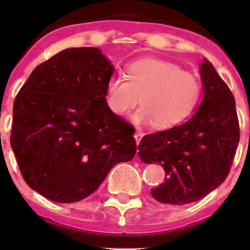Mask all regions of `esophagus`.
Returning <instances> with one entry per match:
<instances>
[{"label": "esophagus", "mask_w": 250, "mask_h": 250, "mask_svg": "<svg viewBox=\"0 0 250 250\" xmlns=\"http://www.w3.org/2000/svg\"><path fill=\"white\" fill-rule=\"evenodd\" d=\"M143 136H144V134H143V131L141 130H138V131L135 132V135H134V138H135L136 140V144H140V140L143 139Z\"/></svg>", "instance_id": "1"}]
</instances>
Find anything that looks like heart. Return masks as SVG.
Returning <instances> with one entry per match:
<instances>
[{
  "instance_id": "b5f03b06",
  "label": "heart",
  "mask_w": 250,
  "mask_h": 250,
  "mask_svg": "<svg viewBox=\"0 0 250 250\" xmlns=\"http://www.w3.org/2000/svg\"><path fill=\"white\" fill-rule=\"evenodd\" d=\"M202 83L193 74L169 61L143 59L126 66V79L114 75L107 80L105 103L116 116L134 114L136 124H154L170 129L187 120L198 106Z\"/></svg>"
}]
</instances>
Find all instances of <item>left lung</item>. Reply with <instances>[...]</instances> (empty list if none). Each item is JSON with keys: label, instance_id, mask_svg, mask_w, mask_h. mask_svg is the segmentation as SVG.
Returning <instances> with one entry per match:
<instances>
[{"label": "left lung", "instance_id": "8db88e82", "mask_svg": "<svg viewBox=\"0 0 250 250\" xmlns=\"http://www.w3.org/2000/svg\"><path fill=\"white\" fill-rule=\"evenodd\" d=\"M204 98L193 118L182 125L145 135L138 152L146 164L165 170L151 195L164 204L196 202L224 182L239 143V120L228 85L209 60L200 65Z\"/></svg>", "mask_w": 250, "mask_h": 250}]
</instances>
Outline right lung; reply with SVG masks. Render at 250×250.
<instances>
[{
  "instance_id": "right-lung-1",
  "label": "right lung",
  "mask_w": 250,
  "mask_h": 250,
  "mask_svg": "<svg viewBox=\"0 0 250 250\" xmlns=\"http://www.w3.org/2000/svg\"><path fill=\"white\" fill-rule=\"evenodd\" d=\"M112 71L99 48H66L17 94L11 147L23 180L52 202L85 199L112 167L135 156V130L105 103Z\"/></svg>"
}]
</instances>
